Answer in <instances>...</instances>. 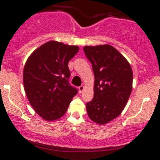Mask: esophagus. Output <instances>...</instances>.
<instances>
[{
  "label": "esophagus",
  "instance_id": "1",
  "mask_svg": "<svg viewBox=\"0 0 160 160\" xmlns=\"http://www.w3.org/2000/svg\"><path fill=\"white\" fill-rule=\"evenodd\" d=\"M83 90H84V87H83V85H81V86L79 87V93H81L83 91Z\"/></svg>",
  "mask_w": 160,
  "mask_h": 160
}]
</instances>
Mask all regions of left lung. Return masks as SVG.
Listing matches in <instances>:
<instances>
[{"mask_svg": "<svg viewBox=\"0 0 160 160\" xmlns=\"http://www.w3.org/2000/svg\"><path fill=\"white\" fill-rule=\"evenodd\" d=\"M87 58L94 74V94L87 103L88 116L93 122L104 125L125 108L132 90L133 73L127 59L113 46H85Z\"/></svg>", "mask_w": 160, "mask_h": 160, "instance_id": "left-lung-1", "label": "left lung"}]
</instances>
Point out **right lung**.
Returning a JSON list of instances; mask_svg holds the SVG:
<instances>
[{
	"mask_svg": "<svg viewBox=\"0 0 160 160\" xmlns=\"http://www.w3.org/2000/svg\"><path fill=\"white\" fill-rule=\"evenodd\" d=\"M76 46L49 41L28 57L23 72L24 88L35 112L47 121L60 118L78 93L70 83L69 61L78 52Z\"/></svg>",
	"mask_w": 160,
	"mask_h": 160,
	"instance_id": "1",
	"label": "right lung"
}]
</instances>
